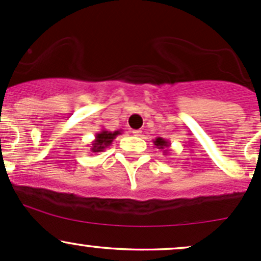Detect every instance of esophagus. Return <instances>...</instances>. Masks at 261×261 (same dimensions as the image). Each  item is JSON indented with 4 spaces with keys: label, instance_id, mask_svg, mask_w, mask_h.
Returning <instances> with one entry per match:
<instances>
[{
    "label": "esophagus",
    "instance_id": "obj_1",
    "mask_svg": "<svg viewBox=\"0 0 261 261\" xmlns=\"http://www.w3.org/2000/svg\"><path fill=\"white\" fill-rule=\"evenodd\" d=\"M132 133H133L134 136H137V137H141L142 136V130H139V129L133 130V132H132Z\"/></svg>",
    "mask_w": 261,
    "mask_h": 261
}]
</instances>
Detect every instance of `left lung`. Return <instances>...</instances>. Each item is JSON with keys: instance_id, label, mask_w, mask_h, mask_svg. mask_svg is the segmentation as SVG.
I'll use <instances>...</instances> for the list:
<instances>
[{"instance_id": "8db88e82", "label": "left lung", "mask_w": 261, "mask_h": 261, "mask_svg": "<svg viewBox=\"0 0 261 261\" xmlns=\"http://www.w3.org/2000/svg\"><path fill=\"white\" fill-rule=\"evenodd\" d=\"M153 143H154V145H155V147L158 148V149H162V150H163V153L165 154V155H167L168 148L170 147V143H169V141H167V139L162 138V137H158V138L154 139Z\"/></svg>"}]
</instances>
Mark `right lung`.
<instances>
[{"instance_id":"obj_1","label":"right lung","mask_w":261,"mask_h":261,"mask_svg":"<svg viewBox=\"0 0 261 261\" xmlns=\"http://www.w3.org/2000/svg\"><path fill=\"white\" fill-rule=\"evenodd\" d=\"M122 129L118 130H107V129H102L99 133L96 134V138L94 141L92 142L91 144V150L93 153H99V152H105L106 148H108L109 145L112 144V142L116 139V137L120 134Z\"/></svg>"}]
</instances>
